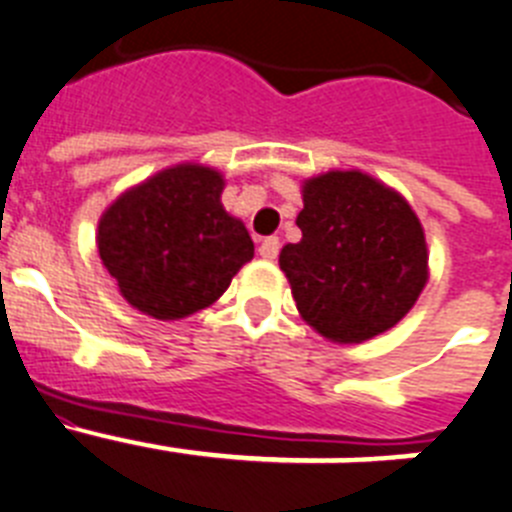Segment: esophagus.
Segmentation results:
<instances>
[{
    "instance_id": "esophagus-1",
    "label": "esophagus",
    "mask_w": 512,
    "mask_h": 512,
    "mask_svg": "<svg viewBox=\"0 0 512 512\" xmlns=\"http://www.w3.org/2000/svg\"><path fill=\"white\" fill-rule=\"evenodd\" d=\"M278 252H281V239H278V237L262 239V244H260L262 260H275V257H278Z\"/></svg>"
}]
</instances>
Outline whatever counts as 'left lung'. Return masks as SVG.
I'll list each match as a JSON object with an SVG mask.
<instances>
[{
    "instance_id": "left-lung-1",
    "label": "left lung",
    "mask_w": 512,
    "mask_h": 512,
    "mask_svg": "<svg viewBox=\"0 0 512 512\" xmlns=\"http://www.w3.org/2000/svg\"><path fill=\"white\" fill-rule=\"evenodd\" d=\"M301 195V242L286 244L278 262L304 322L340 345L391 330L428 283L412 206L361 170L309 177Z\"/></svg>"
}]
</instances>
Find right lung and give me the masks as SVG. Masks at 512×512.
Segmentation results:
<instances>
[{
	"instance_id": "right-lung-1",
	"label": "right lung",
	"mask_w": 512,
	"mask_h": 512,
	"mask_svg": "<svg viewBox=\"0 0 512 512\" xmlns=\"http://www.w3.org/2000/svg\"><path fill=\"white\" fill-rule=\"evenodd\" d=\"M224 177L175 164L108 206L97 224L102 265L123 299L170 322L206 309L255 255L250 231L221 206Z\"/></svg>"
}]
</instances>
